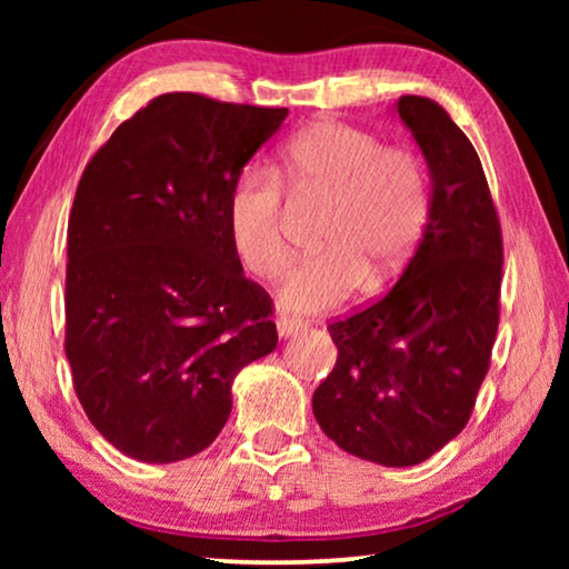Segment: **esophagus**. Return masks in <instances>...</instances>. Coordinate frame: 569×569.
Returning a JSON list of instances; mask_svg holds the SVG:
<instances>
[{"instance_id":"obj_1","label":"esophagus","mask_w":569,"mask_h":569,"mask_svg":"<svg viewBox=\"0 0 569 569\" xmlns=\"http://www.w3.org/2000/svg\"><path fill=\"white\" fill-rule=\"evenodd\" d=\"M306 321H302V318H292V316H279L277 318V331H279V337H292V333H298V331H302L306 329Z\"/></svg>"}]
</instances>
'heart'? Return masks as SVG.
Masks as SVG:
<instances>
[{
	"instance_id": "obj_1",
	"label": "heart",
	"mask_w": 569,
	"mask_h": 569,
	"mask_svg": "<svg viewBox=\"0 0 569 569\" xmlns=\"http://www.w3.org/2000/svg\"><path fill=\"white\" fill-rule=\"evenodd\" d=\"M323 199L316 251L287 271L279 300L295 313L337 306L362 277L370 284L396 274L422 238L430 217L425 162L403 147H383L345 121H316L287 139L274 176L246 168L224 204L230 246L253 277L274 279L287 263L284 193Z\"/></svg>"
}]
</instances>
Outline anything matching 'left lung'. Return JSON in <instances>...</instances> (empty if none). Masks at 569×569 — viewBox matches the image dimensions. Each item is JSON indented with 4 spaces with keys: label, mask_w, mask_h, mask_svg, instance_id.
I'll return each mask as SVG.
<instances>
[{
    "label": "left lung",
    "mask_w": 569,
    "mask_h": 569,
    "mask_svg": "<svg viewBox=\"0 0 569 569\" xmlns=\"http://www.w3.org/2000/svg\"><path fill=\"white\" fill-rule=\"evenodd\" d=\"M399 116L432 176L430 220L399 282L329 323L337 365L313 415L341 450L417 466L469 422L500 326L502 228L469 137L430 98Z\"/></svg>",
    "instance_id": "1"
}]
</instances>
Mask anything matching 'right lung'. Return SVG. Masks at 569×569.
I'll list each match as a JSON object with an SVG mask.
<instances>
[{
  "mask_svg": "<svg viewBox=\"0 0 569 569\" xmlns=\"http://www.w3.org/2000/svg\"><path fill=\"white\" fill-rule=\"evenodd\" d=\"M287 108L166 92L121 123L77 183L64 352L92 427L173 463L220 435L232 378L274 352V300L232 251L230 186Z\"/></svg>",
  "mask_w": 569,
  "mask_h": 569,
  "instance_id": "add662e5",
  "label": "right lung"
}]
</instances>
